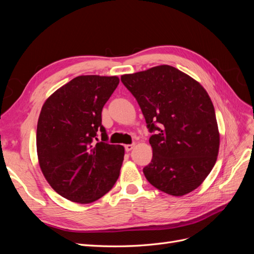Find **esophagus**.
Here are the masks:
<instances>
[{"label": "esophagus", "mask_w": 254, "mask_h": 254, "mask_svg": "<svg viewBox=\"0 0 254 254\" xmlns=\"http://www.w3.org/2000/svg\"><path fill=\"white\" fill-rule=\"evenodd\" d=\"M134 147V144H127V145H125V149H126V151H130V150H132V148Z\"/></svg>", "instance_id": "1"}]
</instances>
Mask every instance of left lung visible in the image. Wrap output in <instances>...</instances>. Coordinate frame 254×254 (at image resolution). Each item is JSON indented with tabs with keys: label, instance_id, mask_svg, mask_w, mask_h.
<instances>
[{
	"label": "left lung",
	"instance_id": "1",
	"mask_svg": "<svg viewBox=\"0 0 254 254\" xmlns=\"http://www.w3.org/2000/svg\"><path fill=\"white\" fill-rule=\"evenodd\" d=\"M150 132L151 162L143 168L151 186L172 196L196 190L216 163L219 131L214 106L200 83L163 64L122 75Z\"/></svg>",
	"mask_w": 254,
	"mask_h": 254
}]
</instances>
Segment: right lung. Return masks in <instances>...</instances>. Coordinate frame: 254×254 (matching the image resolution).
Wrapping results in <instances>:
<instances>
[{
	"instance_id": "add662e5",
	"label": "right lung",
	"mask_w": 254,
	"mask_h": 254,
	"mask_svg": "<svg viewBox=\"0 0 254 254\" xmlns=\"http://www.w3.org/2000/svg\"><path fill=\"white\" fill-rule=\"evenodd\" d=\"M120 82L117 76L81 75L45 101L37 125V153L43 176L67 200L90 203L117 182L122 145L107 143L102 110ZM102 133V142L97 132Z\"/></svg>"
}]
</instances>
